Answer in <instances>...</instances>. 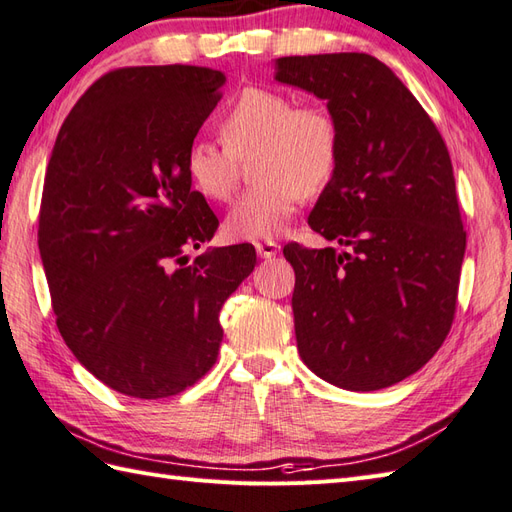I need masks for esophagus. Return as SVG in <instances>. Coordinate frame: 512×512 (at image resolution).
<instances>
[{"label": "esophagus", "instance_id": "34e87169", "mask_svg": "<svg viewBox=\"0 0 512 512\" xmlns=\"http://www.w3.org/2000/svg\"><path fill=\"white\" fill-rule=\"evenodd\" d=\"M255 250H257L259 257L273 259L279 253V244L273 242V239H264V242H255Z\"/></svg>", "mask_w": 512, "mask_h": 512}]
</instances>
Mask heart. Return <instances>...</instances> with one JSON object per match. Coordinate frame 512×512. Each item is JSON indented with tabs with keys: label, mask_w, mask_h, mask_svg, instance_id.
<instances>
[{
	"label": "heart",
	"mask_w": 512,
	"mask_h": 512,
	"mask_svg": "<svg viewBox=\"0 0 512 512\" xmlns=\"http://www.w3.org/2000/svg\"><path fill=\"white\" fill-rule=\"evenodd\" d=\"M222 145L193 140L184 169L206 200L231 198L239 160L250 158V176L259 180L228 211L224 228L235 239L277 237L306 195L319 193L339 165L341 136L330 112L295 105L288 94L246 88L220 116Z\"/></svg>",
	"instance_id": "b5f03b06"
}]
</instances>
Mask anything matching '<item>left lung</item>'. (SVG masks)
<instances>
[{
    "label": "left lung",
    "instance_id": "left-lung-1",
    "mask_svg": "<svg viewBox=\"0 0 512 512\" xmlns=\"http://www.w3.org/2000/svg\"><path fill=\"white\" fill-rule=\"evenodd\" d=\"M275 79L325 101L341 136L308 224L343 250L284 248L301 361L350 391L396 385L440 350L458 301L466 233L447 145L369 54L281 57Z\"/></svg>",
    "mask_w": 512,
    "mask_h": 512
}]
</instances>
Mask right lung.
Returning a JSON list of instances; mask_svg holds the SVG:
<instances>
[{
	"label": "right lung",
	"instance_id": "add662e5",
	"mask_svg": "<svg viewBox=\"0 0 512 512\" xmlns=\"http://www.w3.org/2000/svg\"><path fill=\"white\" fill-rule=\"evenodd\" d=\"M224 81L198 65L112 70L54 143L39 211L52 310L76 361L118 394L198 383L220 352L224 301L257 264L250 244L187 257L220 224L184 158Z\"/></svg>",
	"mask_w": 512,
	"mask_h": 512
}]
</instances>
